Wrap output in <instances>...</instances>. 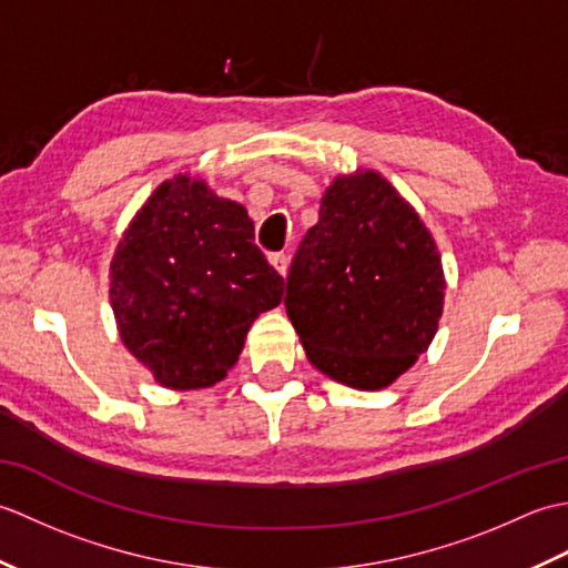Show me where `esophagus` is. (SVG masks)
I'll use <instances>...</instances> for the list:
<instances>
[{"label":"esophagus","instance_id":"obj_1","mask_svg":"<svg viewBox=\"0 0 568 568\" xmlns=\"http://www.w3.org/2000/svg\"><path fill=\"white\" fill-rule=\"evenodd\" d=\"M268 261H271L273 268L285 277V273H287V256H285V253L283 251H275V253H271Z\"/></svg>","mask_w":568,"mask_h":568}]
</instances>
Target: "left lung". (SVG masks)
Here are the masks:
<instances>
[{
	"mask_svg": "<svg viewBox=\"0 0 568 568\" xmlns=\"http://www.w3.org/2000/svg\"><path fill=\"white\" fill-rule=\"evenodd\" d=\"M444 273L417 212L378 173L334 180L300 241L285 310L307 358L352 388H385L437 334Z\"/></svg>",
	"mask_w": 568,
	"mask_h": 568,
	"instance_id": "8db88e82",
	"label": "left lung"
}]
</instances>
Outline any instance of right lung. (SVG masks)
<instances>
[{
  "mask_svg": "<svg viewBox=\"0 0 568 568\" xmlns=\"http://www.w3.org/2000/svg\"><path fill=\"white\" fill-rule=\"evenodd\" d=\"M283 285L253 244L246 210L175 175L119 241L110 295L129 352L165 388L195 390L226 376Z\"/></svg>",
  "mask_w": 568,
  "mask_h": 568,
  "instance_id": "obj_1",
  "label": "right lung"
}]
</instances>
